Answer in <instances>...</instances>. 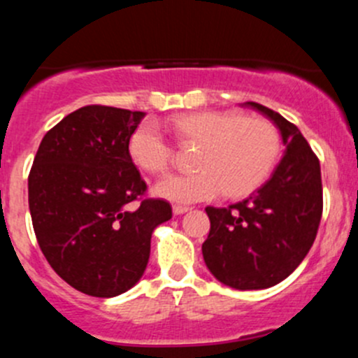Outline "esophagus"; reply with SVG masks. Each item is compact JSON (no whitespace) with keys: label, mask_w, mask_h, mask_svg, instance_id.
<instances>
[{"label":"esophagus","mask_w":358,"mask_h":358,"mask_svg":"<svg viewBox=\"0 0 358 358\" xmlns=\"http://www.w3.org/2000/svg\"><path fill=\"white\" fill-rule=\"evenodd\" d=\"M187 210H191V208L184 207V205H174V207H172V212H174V215H180V214H184V212H187Z\"/></svg>","instance_id":"1"}]
</instances>
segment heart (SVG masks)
Returning a JSON list of instances; mask_svg holds the SVG:
<instances>
[{
    "label": "heart",
    "instance_id": "obj_1",
    "mask_svg": "<svg viewBox=\"0 0 358 358\" xmlns=\"http://www.w3.org/2000/svg\"><path fill=\"white\" fill-rule=\"evenodd\" d=\"M179 139L200 144L196 169L200 172L171 176L160 180L155 193L176 203L214 200L228 191L245 196L256 191L277 162L280 141L268 120L250 118L238 111H194L172 120ZM134 164L150 174L171 169L172 146L155 122H144L129 139Z\"/></svg>",
    "mask_w": 358,
    "mask_h": 358
}]
</instances>
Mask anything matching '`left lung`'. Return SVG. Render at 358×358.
<instances>
[{"label":"left lung","instance_id":"8db88e82","mask_svg":"<svg viewBox=\"0 0 358 358\" xmlns=\"http://www.w3.org/2000/svg\"><path fill=\"white\" fill-rule=\"evenodd\" d=\"M280 130L285 153L273 176L249 198L207 207L210 231L203 261L221 284L257 291L280 284L306 257L322 217L320 162L294 123L257 102H245Z\"/></svg>","mask_w":358,"mask_h":358}]
</instances>
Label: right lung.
<instances>
[{
    "instance_id": "add662e5",
    "label": "right lung",
    "mask_w": 358,
    "mask_h": 358,
    "mask_svg": "<svg viewBox=\"0 0 358 358\" xmlns=\"http://www.w3.org/2000/svg\"><path fill=\"white\" fill-rule=\"evenodd\" d=\"M143 111L85 106L45 134L31 167L29 210L38 243L55 273L95 298H115L148 266L155 228L169 201L146 193L129 153Z\"/></svg>"
}]
</instances>
